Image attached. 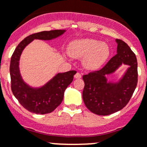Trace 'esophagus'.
<instances>
[{
    "label": "esophagus",
    "instance_id": "obj_1",
    "mask_svg": "<svg viewBox=\"0 0 147 147\" xmlns=\"http://www.w3.org/2000/svg\"><path fill=\"white\" fill-rule=\"evenodd\" d=\"M82 78V75H81V73H80V72H77L75 75V78H76V79H80V78Z\"/></svg>",
    "mask_w": 147,
    "mask_h": 147
}]
</instances>
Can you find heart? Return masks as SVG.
<instances>
[{"label":"heart","instance_id":"obj_1","mask_svg":"<svg viewBox=\"0 0 147 147\" xmlns=\"http://www.w3.org/2000/svg\"><path fill=\"white\" fill-rule=\"evenodd\" d=\"M67 50L69 55L75 58L84 57V67L92 70L100 68L107 60L110 53L107 44L94 39L73 41L69 44Z\"/></svg>","mask_w":147,"mask_h":147}]
</instances>
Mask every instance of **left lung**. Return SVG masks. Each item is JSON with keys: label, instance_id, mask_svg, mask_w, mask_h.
Here are the masks:
<instances>
[{"label": "left lung", "instance_id": "1", "mask_svg": "<svg viewBox=\"0 0 147 147\" xmlns=\"http://www.w3.org/2000/svg\"><path fill=\"white\" fill-rule=\"evenodd\" d=\"M117 54L100 70L82 76V98L87 109L97 115H109L121 110L128 104L137 87V60L135 54L123 40L116 39ZM122 63L130 67L116 84L108 83L105 75L113 72Z\"/></svg>", "mask_w": 147, "mask_h": 147}]
</instances>
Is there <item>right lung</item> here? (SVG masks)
Returning <instances> with one entry per match:
<instances>
[{
	"label": "right lung",
	"mask_w": 147,
	"mask_h": 147,
	"mask_svg": "<svg viewBox=\"0 0 147 147\" xmlns=\"http://www.w3.org/2000/svg\"><path fill=\"white\" fill-rule=\"evenodd\" d=\"M65 31L55 30L32 34L18 44L12 55L10 65L11 90L20 105L32 113L44 115L53 112L63 102L65 89L72 82L77 72L70 70L59 73L41 88H30L20 77L18 67L20 56L25 47L34 39L51 40L61 35Z\"/></svg>",
	"instance_id": "add662e5"
}]
</instances>
